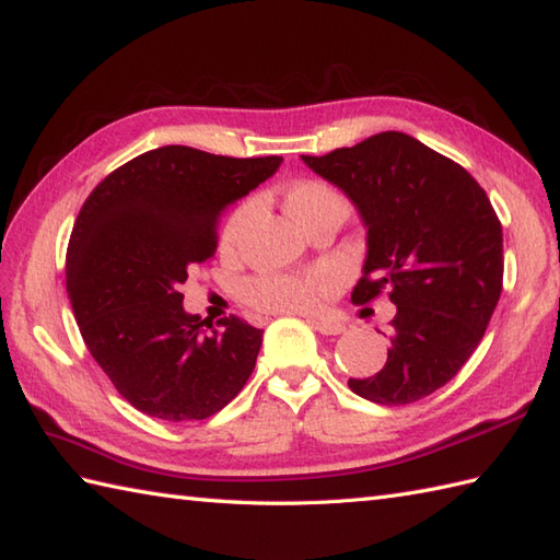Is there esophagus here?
<instances>
[{"label": "esophagus", "mask_w": 560, "mask_h": 560, "mask_svg": "<svg viewBox=\"0 0 560 560\" xmlns=\"http://www.w3.org/2000/svg\"><path fill=\"white\" fill-rule=\"evenodd\" d=\"M308 323H312V326L323 335H340L345 330V323L328 318V316H314V318H308Z\"/></svg>", "instance_id": "esophagus-1"}]
</instances>
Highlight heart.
Segmentation results:
<instances>
[{
  "label": "heart",
  "instance_id": "b5f03b06",
  "mask_svg": "<svg viewBox=\"0 0 560 560\" xmlns=\"http://www.w3.org/2000/svg\"><path fill=\"white\" fill-rule=\"evenodd\" d=\"M282 201L288 213L300 222L306 230L312 228L316 220L326 215H345L350 213V203L347 198L335 189L332 184L316 179V177H302L294 179L282 191ZM248 220V206L234 208L225 225L220 230V246L225 252H232L237 246L244 225ZM335 290V276L328 268H312L296 276L288 272H264V276L248 278L242 284L244 302L260 308V312H314V308L326 300Z\"/></svg>",
  "mask_w": 560,
  "mask_h": 560
}]
</instances>
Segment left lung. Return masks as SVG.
I'll use <instances>...</instances> for the list:
<instances>
[{
	"label": "left lung",
	"instance_id": "obj_1",
	"mask_svg": "<svg viewBox=\"0 0 560 560\" xmlns=\"http://www.w3.org/2000/svg\"><path fill=\"white\" fill-rule=\"evenodd\" d=\"M350 196L366 225L354 304L383 290L397 306L378 374L350 388L378 405H409L443 388L483 338L503 290L501 220L469 172L402 131L328 155H302Z\"/></svg>",
	"mask_w": 560,
	"mask_h": 560
}]
</instances>
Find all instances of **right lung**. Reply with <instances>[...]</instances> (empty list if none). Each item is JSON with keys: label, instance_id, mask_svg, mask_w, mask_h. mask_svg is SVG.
<instances>
[{"label": "right lung", "instance_id": "obj_1", "mask_svg": "<svg viewBox=\"0 0 560 560\" xmlns=\"http://www.w3.org/2000/svg\"><path fill=\"white\" fill-rule=\"evenodd\" d=\"M280 163L163 145L85 198L67 248V292L85 347L139 412L208 419L252 376L264 330L237 316L203 330L201 316L184 312L179 284L215 254L225 208Z\"/></svg>", "mask_w": 560, "mask_h": 560}]
</instances>
